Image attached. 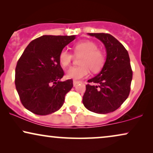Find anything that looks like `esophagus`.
<instances>
[{"label":"esophagus","mask_w":153,"mask_h":153,"mask_svg":"<svg viewBox=\"0 0 153 153\" xmlns=\"http://www.w3.org/2000/svg\"><path fill=\"white\" fill-rule=\"evenodd\" d=\"M79 83H81V82H80V81H76V80L73 81V85H74V86H76V85L77 84H79Z\"/></svg>","instance_id":"1"}]
</instances>
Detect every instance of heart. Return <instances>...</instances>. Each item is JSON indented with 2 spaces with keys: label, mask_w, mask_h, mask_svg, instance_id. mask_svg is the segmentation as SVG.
I'll return each mask as SVG.
<instances>
[{
  "label": "heart",
  "mask_w": 153,
  "mask_h": 153,
  "mask_svg": "<svg viewBox=\"0 0 153 153\" xmlns=\"http://www.w3.org/2000/svg\"><path fill=\"white\" fill-rule=\"evenodd\" d=\"M74 53L83 55L80 60V66L72 67L67 70L66 75L68 78L81 79L87 76L90 69L93 72H97L101 70L105 62V55L98 50V46L95 42L89 40L79 42L74 46ZM60 63L63 67H68L71 64L73 55L68 49H63L60 52Z\"/></svg>",
  "instance_id": "obj_1"
}]
</instances>
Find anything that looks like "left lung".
<instances>
[{"label": "left lung", "instance_id": "left-lung-1", "mask_svg": "<svg viewBox=\"0 0 153 153\" xmlns=\"http://www.w3.org/2000/svg\"><path fill=\"white\" fill-rule=\"evenodd\" d=\"M100 39L105 47L106 61L102 70L88 81L83 104L88 110L105 114L121 106L130 92L132 71L128 52L122 44L108 33H88Z\"/></svg>", "mask_w": 153, "mask_h": 153}]
</instances>
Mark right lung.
Returning <instances> with one entry per match:
<instances>
[{
  "instance_id": "obj_1",
  "label": "right lung",
  "mask_w": 153,
  "mask_h": 153,
  "mask_svg": "<svg viewBox=\"0 0 153 153\" xmlns=\"http://www.w3.org/2000/svg\"><path fill=\"white\" fill-rule=\"evenodd\" d=\"M75 38L76 35H43L27 46L15 70L16 91L26 109L46 116L61 108L73 81H60L64 72L58 57Z\"/></svg>"
}]
</instances>
